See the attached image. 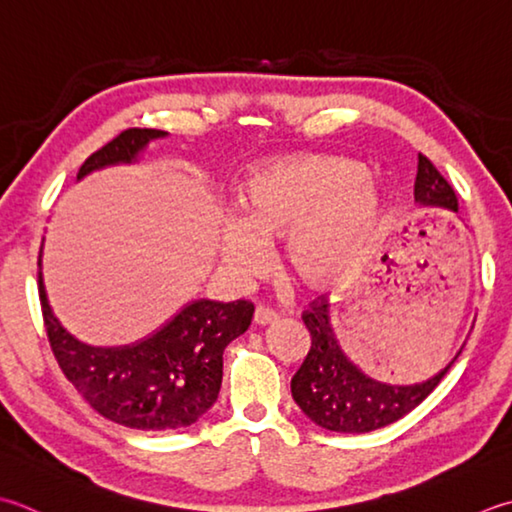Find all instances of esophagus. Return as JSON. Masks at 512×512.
<instances>
[{"mask_svg":"<svg viewBox=\"0 0 512 512\" xmlns=\"http://www.w3.org/2000/svg\"><path fill=\"white\" fill-rule=\"evenodd\" d=\"M277 319V313L270 306H266V304H259L257 308H255V324H259V326H266V324H273Z\"/></svg>","mask_w":512,"mask_h":512,"instance_id":"34e87169","label":"esophagus"}]
</instances>
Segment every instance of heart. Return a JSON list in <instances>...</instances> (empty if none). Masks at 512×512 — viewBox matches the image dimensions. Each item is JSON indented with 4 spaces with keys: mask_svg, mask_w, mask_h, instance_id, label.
<instances>
[{
    "mask_svg": "<svg viewBox=\"0 0 512 512\" xmlns=\"http://www.w3.org/2000/svg\"><path fill=\"white\" fill-rule=\"evenodd\" d=\"M384 195L348 157H290L257 168L239 188V217L219 233V255L237 273H255L266 244L282 239L290 270L324 286L357 264Z\"/></svg>",
    "mask_w": 512,
    "mask_h": 512,
    "instance_id": "1",
    "label": "heart"
}]
</instances>
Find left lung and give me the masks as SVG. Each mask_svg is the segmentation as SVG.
I'll return each instance as SVG.
<instances>
[{"mask_svg": "<svg viewBox=\"0 0 512 512\" xmlns=\"http://www.w3.org/2000/svg\"><path fill=\"white\" fill-rule=\"evenodd\" d=\"M415 202L424 206H444L457 213V195L446 177L426 155L419 153L415 177ZM310 333V348L290 379V393L304 415L335 433H370L402 419L433 393L459 353L435 377L413 386H390L366 377L342 353L330 326V306L326 295L315 297L302 313Z\"/></svg>", "mask_w": 512, "mask_h": 512, "instance_id": "8db88e82", "label": "left lung"}]
</instances>
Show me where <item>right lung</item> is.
<instances>
[{"instance_id": "obj_1", "label": "right lung", "mask_w": 512, "mask_h": 512, "mask_svg": "<svg viewBox=\"0 0 512 512\" xmlns=\"http://www.w3.org/2000/svg\"><path fill=\"white\" fill-rule=\"evenodd\" d=\"M164 135V130L155 128L122 130L86 159L77 179L108 164L135 162L150 139ZM37 264L50 350L68 382L99 415L137 430H175L195 424L217 402L224 348L248 330L255 313L253 302L199 299L144 342L93 348L68 335L50 310L42 282V248Z\"/></svg>"}]
</instances>
